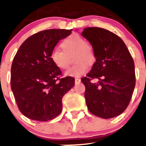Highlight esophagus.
Returning <instances> with one entry per match:
<instances>
[{
    "label": "esophagus",
    "mask_w": 146,
    "mask_h": 146,
    "mask_svg": "<svg viewBox=\"0 0 146 146\" xmlns=\"http://www.w3.org/2000/svg\"><path fill=\"white\" fill-rule=\"evenodd\" d=\"M80 82H81V79H79V78H76V79H75V83L78 84V83H80Z\"/></svg>",
    "instance_id": "1"
}]
</instances>
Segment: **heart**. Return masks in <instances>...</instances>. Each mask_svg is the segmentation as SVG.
Listing matches in <instances>:
<instances>
[{"label": "heart", "mask_w": 146, "mask_h": 146, "mask_svg": "<svg viewBox=\"0 0 146 146\" xmlns=\"http://www.w3.org/2000/svg\"><path fill=\"white\" fill-rule=\"evenodd\" d=\"M60 47L62 50L55 48L50 52V60L55 67L60 70L67 68L68 56L73 52V60L76 62L66 71L65 76L79 77L88 72V64H92L95 62L96 55L94 48L79 34H72L64 38L60 43Z\"/></svg>", "instance_id": "1"}]
</instances>
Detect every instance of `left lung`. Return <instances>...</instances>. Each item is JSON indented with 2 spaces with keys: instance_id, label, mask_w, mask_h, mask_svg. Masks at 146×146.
<instances>
[{
  "instance_id": "1",
  "label": "left lung",
  "mask_w": 146,
  "mask_h": 146,
  "mask_svg": "<svg viewBox=\"0 0 146 146\" xmlns=\"http://www.w3.org/2000/svg\"><path fill=\"white\" fill-rule=\"evenodd\" d=\"M92 46L96 62L82 82L90 112L103 119L118 116L128 107L136 84L133 60L121 38L99 27L82 33ZM96 78L97 82L91 81Z\"/></svg>"
}]
</instances>
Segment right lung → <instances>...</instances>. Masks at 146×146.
I'll use <instances>...</instances> for the list:
<instances>
[{"label":"right lung","instance_id":"obj_1","mask_svg":"<svg viewBox=\"0 0 146 146\" xmlns=\"http://www.w3.org/2000/svg\"><path fill=\"white\" fill-rule=\"evenodd\" d=\"M72 30L48 29L29 37L17 50L11 67V89L19 111L32 120L46 121L60 115L62 99L74 79H60L62 72L50 55Z\"/></svg>","mask_w":146,"mask_h":146}]
</instances>
